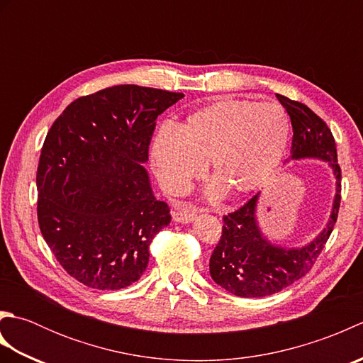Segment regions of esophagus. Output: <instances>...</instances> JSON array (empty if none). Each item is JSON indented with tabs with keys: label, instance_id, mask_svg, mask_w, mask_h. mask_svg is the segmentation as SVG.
I'll return each instance as SVG.
<instances>
[{
	"label": "esophagus",
	"instance_id": "34e87169",
	"mask_svg": "<svg viewBox=\"0 0 363 363\" xmlns=\"http://www.w3.org/2000/svg\"><path fill=\"white\" fill-rule=\"evenodd\" d=\"M198 211L191 206H182L179 211L173 213V220L176 223H191L196 218Z\"/></svg>",
	"mask_w": 363,
	"mask_h": 363
}]
</instances>
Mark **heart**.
<instances>
[{
    "label": "heart",
    "mask_w": 363,
    "mask_h": 363,
    "mask_svg": "<svg viewBox=\"0 0 363 363\" xmlns=\"http://www.w3.org/2000/svg\"><path fill=\"white\" fill-rule=\"evenodd\" d=\"M290 118L277 103L223 98L190 113L174 129L154 137L151 165L160 186L184 195L204 172L211 194L240 196L260 189L287 151Z\"/></svg>",
    "instance_id": "heart-1"
}]
</instances>
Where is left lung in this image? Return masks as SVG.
<instances>
[{
    "label": "left lung",
    "instance_id": "1",
    "mask_svg": "<svg viewBox=\"0 0 363 363\" xmlns=\"http://www.w3.org/2000/svg\"><path fill=\"white\" fill-rule=\"evenodd\" d=\"M276 96L291 120L290 160L317 159L328 162L335 177V196L326 226L312 242L298 248H285L273 243L262 233L257 220L260 191L240 209L223 217L225 225L221 238L209 262L211 276L221 289L242 298L273 295L309 273L333 233L340 207L342 169L337 164L333 133L306 104L282 95Z\"/></svg>",
    "mask_w": 363,
    "mask_h": 363
}]
</instances>
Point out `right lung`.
Instances as JSON below:
<instances>
[{
	"label": "right lung",
	"instance_id": "obj_1",
	"mask_svg": "<svg viewBox=\"0 0 363 363\" xmlns=\"http://www.w3.org/2000/svg\"><path fill=\"white\" fill-rule=\"evenodd\" d=\"M184 94L123 84L81 96L46 134L37 217L65 272L98 290L140 279L150 243L172 221L152 194L148 146L156 118Z\"/></svg>",
	"mask_w": 363,
	"mask_h": 363
}]
</instances>
